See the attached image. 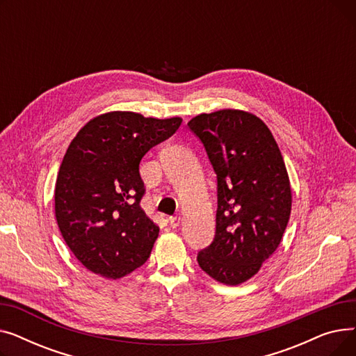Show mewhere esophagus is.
Here are the masks:
<instances>
[{
  "instance_id": "1",
  "label": "esophagus",
  "mask_w": 356,
  "mask_h": 356,
  "mask_svg": "<svg viewBox=\"0 0 356 356\" xmlns=\"http://www.w3.org/2000/svg\"><path fill=\"white\" fill-rule=\"evenodd\" d=\"M168 223H170L172 228H177L180 225V216H170L168 218Z\"/></svg>"
}]
</instances>
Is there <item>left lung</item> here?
Returning a JSON list of instances; mask_svg holds the SVG:
<instances>
[{
    "label": "left lung",
    "mask_w": 356,
    "mask_h": 356,
    "mask_svg": "<svg viewBox=\"0 0 356 356\" xmlns=\"http://www.w3.org/2000/svg\"><path fill=\"white\" fill-rule=\"evenodd\" d=\"M218 180L216 231L199 251L200 268L236 286L255 275L282 242L291 212L287 168L268 127L239 109L200 114L188 122Z\"/></svg>",
    "instance_id": "8db88e82"
}]
</instances>
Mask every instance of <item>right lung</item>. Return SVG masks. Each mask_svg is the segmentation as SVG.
<instances>
[{
	"instance_id": "right-lung-1",
	"label": "right lung",
	"mask_w": 356,
	"mask_h": 356,
	"mask_svg": "<svg viewBox=\"0 0 356 356\" xmlns=\"http://www.w3.org/2000/svg\"><path fill=\"white\" fill-rule=\"evenodd\" d=\"M181 118L114 111L90 120L66 149L54 188L60 234L89 271L117 280L152 254L159 227L141 209L140 161Z\"/></svg>"
}]
</instances>
